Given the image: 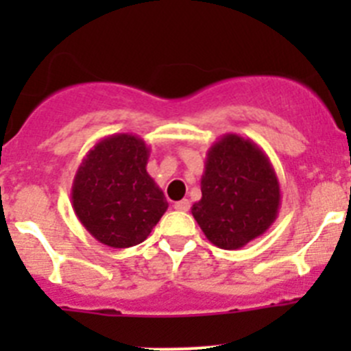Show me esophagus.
Masks as SVG:
<instances>
[{"instance_id": "34e87169", "label": "esophagus", "mask_w": 351, "mask_h": 351, "mask_svg": "<svg viewBox=\"0 0 351 351\" xmlns=\"http://www.w3.org/2000/svg\"><path fill=\"white\" fill-rule=\"evenodd\" d=\"M173 209L181 210V213H186V210L190 209V200H188V198H182V200H179V202L173 204Z\"/></svg>"}]
</instances>
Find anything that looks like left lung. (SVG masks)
Segmentation results:
<instances>
[{"instance_id": "1", "label": "left lung", "mask_w": 351, "mask_h": 351, "mask_svg": "<svg viewBox=\"0 0 351 351\" xmlns=\"http://www.w3.org/2000/svg\"><path fill=\"white\" fill-rule=\"evenodd\" d=\"M202 198L191 214L221 250H239L271 228L281 207L280 181L258 144L226 133L207 151Z\"/></svg>"}]
</instances>
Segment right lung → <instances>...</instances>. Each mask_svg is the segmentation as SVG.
<instances>
[{"label":"right lung","instance_id":"1","mask_svg":"<svg viewBox=\"0 0 351 351\" xmlns=\"http://www.w3.org/2000/svg\"><path fill=\"white\" fill-rule=\"evenodd\" d=\"M149 147L133 133L96 142L77 169L71 206L98 243L132 247L147 239L169 209L165 195L147 173Z\"/></svg>","mask_w":351,"mask_h":351}]
</instances>
